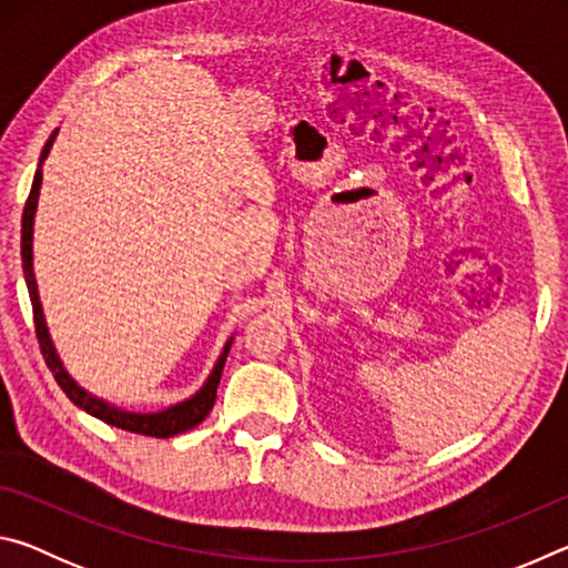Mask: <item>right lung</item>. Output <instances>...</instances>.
Returning a JSON list of instances; mask_svg holds the SVG:
<instances>
[{
    "mask_svg": "<svg viewBox=\"0 0 568 568\" xmlns=\"http://www.w3.org/2000/svg\"><path fill=\"white\" fill-rule=\"evenodd\" d=\"M57 132H60V130H54L50 134V140H47V145H44L42 155H40V162H37L32 190H30V197H27V205H24V213H22V271H24L27 291H30V301H32L37 341H40V348H42L47 368L54 373L57 386H60L67 393V398H70L77 408L88 410L90 416L110 423V426L130 430V434L155 436V438H170L175 434H182V430L195 428L197 423L205 420L207 413L213 410V406H215L220 376H223V365H225V358L230 353V345H233V335H230L227 343L223 345V353L217 355V361L213 365V371H210L207 381L203 383V388H200L195 396H190L185 400L175 403V406H170L165 410H158V413H132V410H124L120 406H114V403H110V400L92 396L88 388H82L80 383H77L70 376V373H67L64 363L60 361V355H57V348H54V343L50 338V328H47V321H44L40 291H37L34 253H32L34 215H37V203H40V187H42V165H44V160H47V155H50V150L54 145Z\"/></svg>",
    "mask_w": 568,
    "mask_h": 568,
    "instance_id": "1",
    "label": "right lung"
}]
</instances>
